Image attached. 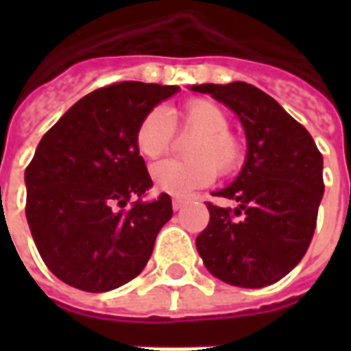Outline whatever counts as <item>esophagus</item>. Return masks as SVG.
I'll use <instances>...</instances> for the list:
<instances>
[{
    "mask_svg": "<svg viewBox=\"0 0 351 351\" xmlns=\"http://www.w3.org/2000/svg\"><path fill=\"white\" fill-rule=\"evenodd\" d=\"M184 205H186V199H180V197L173 199V208H175V210H180Z\"/></svg>",
    "mask_w": 351,
    "mask_h": 351,
    "instance_id": "esophagus-1",
    "label": "esophagus"
}]
</instances>
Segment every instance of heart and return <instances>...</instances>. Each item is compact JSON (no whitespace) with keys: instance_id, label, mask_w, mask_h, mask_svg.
<instances>
[{"instance_id":"1","label":"heart","mask_w":351,"mask_h":351,"mask_svg":"<svg viewBox=\"0 0 351 351\" xmlns=\"http://www.w3.org/2000/svg\"><path fill=\"white\" fill-rule=\"evenodd\" d=\"M231 128L228 110L205 97L188 99L176 108L173 122L165 110L152 108L138 122L135 145L141 156L158 160L173 148L176 133L193 135L186 148V161H161L152 167L156 190L184 197L213 184L220 176L235 175L246 160V145Z\"/></svg>"}]
</instances>
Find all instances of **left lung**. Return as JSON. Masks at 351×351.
<instances>
[{
	"instance_id": "8db88e82",
	"label": "left lung",
	"mask_w": 351,
	"mask_h": 351,
	"mask_svg": "<svg viewBox=\"0 0 351 351\" xmlns=\"http://www.w3.org/2000/svg\"><path fill=\"white\" fill-rule=\"evenodd\" d=\"M233 108L246 131L248 158L241 175L206 203L210 220L195 246L205 267L231 286H271L308 250L324 197V158L314 138L271 95L246 82L199 84Z\"/></svg>"
}]
</instances>
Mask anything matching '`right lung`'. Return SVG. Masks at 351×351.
<instances>
[{"label": "right lung", "instance_id": "add662e5", "mask_svg": "<svg viewBox=\"0 0 351 351\" xmlns=\"http://www.w3.org/2000/svg\"><path fill=\"white\" fill-rule=\"evenodd\" d=\"M178 86L116 82L77 101L45 135L26 167V218L52 274L103 293L145 269L171 220L167 193L135 203L150 186L135 131Z\"/></svg>", "mask_w": 351, "mask_h": 351}]
</instances>
